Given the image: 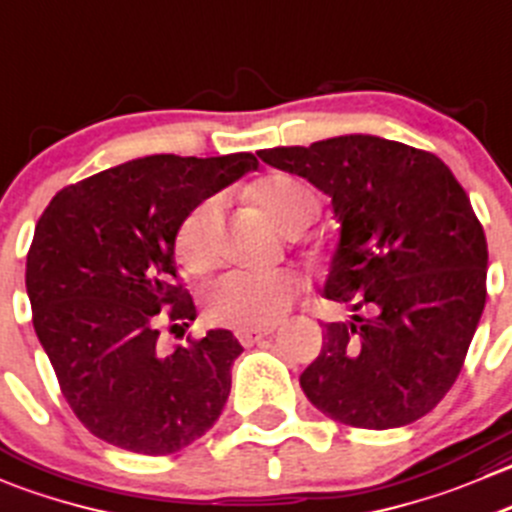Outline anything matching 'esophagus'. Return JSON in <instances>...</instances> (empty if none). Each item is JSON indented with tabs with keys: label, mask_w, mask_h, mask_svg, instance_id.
Segmentation results:
<instances>
[{
	"label": "esophagus",
	"mask_w": 512,
	"mask_h": 512,
	"mask_svg": "<svg viewBox=\"0 0 512 512\" xmlns=\"http://www.w3.org/2000/svg\"><path fill=\"white\" fill-rule=\"evenodd\" d=\"M272 330H237V340L242 342L245 347L257 345L260 340H265Z\"/></svg>",
	"instance_id": "esophagus-1"
}]
</instances>
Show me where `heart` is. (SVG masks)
I'll return each mask as SVG.
<instances>
[{
	"label": "heart",
	"instance_id": "b5f03b06",
	"mask_svg": "<svg viewBox=\"0 0 512 512\" xmlns=\"http://www.w3.org/2000/svg\"><path fill=\"white\" fill-rule=\"evenodd\" d=\"M255 200L277 227L300 232L317 217V200L302 182L272 175L255 187ZM217 202L197 205L177 232V257L190 270H202L212 257ZM300 290V280L287 270L247 272L232 270L210 282L205 290V312L215 325L235 330H262L280 320Z\"/></svg>",
	"mask_w": 512,
	"mask_h": 512
}]
</instances>
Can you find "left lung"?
<instances>
[{
	"label": "left lung",
	"instance_id": "8db88e82",
	"mask_svg": "<svg viewBox=\"0 0 512 512\" xmlns=\"http://www.w3.org/2000/svg\"><path fill=\"white\" fill-rule=\"evenodd\" d=\"M260 160L330 195L340 220L325 297L355 315L322 325L302 393L352 428L428 415L458 380L488 295V242L460 182L433 152L372 135L272 147Z\"/></svg>",
	"mask_w": 512,
	"mask_h": 512
}]
</instances>
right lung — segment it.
I'll list each match as a JSON object with an SVG mask.
<instances>
[{
    "mask_svg": "<svg viewBox=\"0 0 512 512\" xmlns=\"http://www.w3.org/2000/svg\"><path fill=\"white\" fill-rule=\"evenodd\" d=\"M257 170V157L152 155L52 197L27 255L32 322L79 423L140 455L187 448L220 418L242 345L230 330L167 355L160 325L195 320L175 237L202 200Z\"/></svg>",
    "mask_w": 512,
    "mask_h": 512,
    "instance_id": "right-lung-1",
    "label": "right lung"
}]
</instances>
